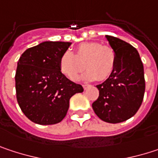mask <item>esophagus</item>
I'll use <instances>...</instances> for the list:
<instances>
[{"label":"esophagus","mask_w":158,"mask_h":158,"mask_svg":"<svg viewBox=\"0 0 158 158\" xmlns=\"http://www.w3.org/2000/svg\"><path fill=\"white\" fill-rule=\"evenodd\" d=\"M89 87H91V85H89V84H83V88H84V89H87L88 88H89Z\"/></svg>","instance_id":"1"}]
</instances>
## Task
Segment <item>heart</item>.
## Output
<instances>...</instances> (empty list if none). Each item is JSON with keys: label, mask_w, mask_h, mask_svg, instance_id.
<instances>
[{"label": "heart", "mask_w": 158, "mask_h": 158, "mask_svg": "<svg viewBox=\"0 0 158 158\" xmlns=\"http://www.w3.org/2000/svg\"><path fill=\"white\" fill-rule=\"evenodd\" d=\"M88 69L82 78L88 80L107 79L115 69L116 53L110 46H102L98 42L79 44L76 55L69 50L60 56L59 68L61 72L69 79L75 78L79 72Z\"/></svg>", "instance_id": "heart-1"}]
</instances>
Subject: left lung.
I'll use <instances>...</instances> for the list:
<instances>
[{
    "label": "left lung",
    "mask_w": 158,
    "mask_h": 158,
    "mask_svg": "<svg viewBox=\"0 0 158 158\" xmlns=\"http://www.w3.org/2000/svg\"><path fill=\"white\" fill-rule=\"evenodd\" d=\"M116 53L115 69L103 83L97 85L99 97L92 109L102 121L118 123L133 117L143 100L145 81L138 51L130 44L106 35Z\"/></svg>",
    "instance_id": "8db88e82"
}]
</instances>
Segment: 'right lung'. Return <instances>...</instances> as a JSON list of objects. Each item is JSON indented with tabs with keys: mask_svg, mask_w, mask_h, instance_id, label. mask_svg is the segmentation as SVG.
Listing matches in <instances>:
<instances>
[{
	"mask_svg": "<svg viewBox=\"0 0 158 158\" xmlns=\"http://www.w3.org/2000/svg\"><path fill=\"white\" fill-rule=\"evenodd\" d=\"M71 43L47 41L26 49L20 56L15 73L16 99L32 122L49 125L60 123L70 98L83 91L80 84L60 70L59 60Z\"/></svg>",
	"mask_w": 158,
	"mask_h": 158,
	"instance_id": "right-lung-1",
	"label": "right lung"
}]
</instances>
